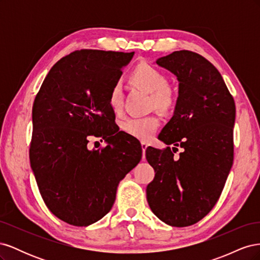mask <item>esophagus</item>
Here are the masks:
<instances>
[{"label": "esophagus", "mask_w": 260, "mask_h": 260, "mask_svg": "<svg viewBox=\"0 0 260 260\" xmlns=\"http://www.w3.org/2000/svg\"><path fill=\"white\" fill-rule=\"evenodd\" d=\"M141 146H142V151H143V158H144V153H145V151H146V148H147L148 144H147L146 142H144V141H142V142H141Z\"/></svg>", "instance_id": "obj_1"}]
</instances>
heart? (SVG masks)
<instances>
[{
    "label": "heart",
    "instance_id": "obj_1",
    "mask_svg": "<svg viewBox=\"0 0 260 260\" xmlns=\"http://www.w3.org/2000/svg\"><path fill=\"white\" fill-rule=\"evenodd\" d=\"M129 78L133 84L147 93H151V105L158 111L169 113L175 108L177 95L175 91L168 85L167 77L159 69L142 62L133 68ZM121 102L122 92L120 85L114 84L108 95V103L113 112L118 113L120 111ZM158 127L159 119L155 115L130 117L122 123L124 132L141 140L151 138Z\"/></svg>",
    "mask_w": 260,
    "mask_h": 260
}]
</instances>
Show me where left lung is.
<instances>
[{
	"label": "left lung",
	"mask_w": 260,
	"mask_h": 260,
	"mask_svg": "<svg viewBox=\"0 0 260 260\" xmlns=\"http://www.w3.org/2000/svg\"><path fill=\"white\" fill-rule=\"evenodd\" d=\"M179 81L174 116L158 139L172 145L148 146L155 170L146 187L149 208L171 226L199 222L216 205L233 164L235 104L217 68L200 54L176 51L156 60ZM178 146L184 151L178 159Z\"/></svg>",
	"instance_id": "left-lung-1"
}]
</instances>
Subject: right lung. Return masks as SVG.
I'll list each match as a JSON object with an SVG mask.
<instances>
[{
    "mask_svg": "<svg viewBox=\"0 0 260 260\" xmlns=\"http://www.w3.org/2000/svg\"><path fill=\"white\" fill-rule=\"evenodd\" d=\"M135 52L76 51L49 72L32 107L30 165L53 215L88 226L112 209L118 184L142 158L135 137L119 131L109 91ZM91 135L108 145L89 150Z\"/></svg>",
    "mask_w": 260,
    "mask_h": 260,
    "instance_id": "add662e5",
    "label": "right lung"
}]
</instances>
